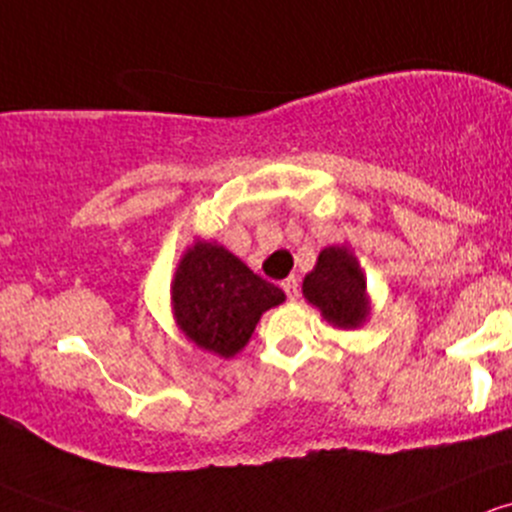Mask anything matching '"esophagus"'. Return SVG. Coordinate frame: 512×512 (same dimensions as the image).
I'll list each match as a JSON object with an SVG mask.
<instances>
[{
  "mask_svg": "<svg viewBox=\"0 0 512 512\" xmlns=\"http://www.w3.org/2000/svg\"><path fill=\"white\" fill-rule=\"evenodd\" d=\"M281 288L286 291L288 300H298L300 298V288H298V281H295V278H286V281L281 283Z\"/></svg>",
  "mask_w": 512,
  "mask_h": 512,
  "instance_id": "esophagus-1",
  "label": "esophagus"
}]
</instances>
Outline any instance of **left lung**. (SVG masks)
Segmentation results:
<instances>
[{
  "instance_id": "8db88e82",
  "label": "left lung",
  "mask_w": 512,
  "mask_h": 512,
  "mask_svg": "<svg viewBox=\"0 0 512 512\" xmlns=\"http://www.w3.org/2000/svg\"><path fill=\"white\" fill-rule=\"evenodd\" d=\"M367 281L347 249L330 246L320 251L318 263L305 276L303 295L323 310L325 320L337 328H357L370 313L365 295Z\"/></svg>"
}]
</instances>
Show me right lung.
<instances>
[{
  "mask_svg": "<svg viewBox=\"0 0 512 512\" xmlns=\"http://www.w3.org/2000/svg\"><path fill=\"white\" fill-rule=\"evenodd\" d=\"M286 295L217 244L189 249L172 283L179 328L202 350L231 357L249 342L258 318Z\"/></svg>",
  "mask_w": 512,
  "mask_h": 512,
  "instance_id": "add662e5",
  "label": "right lung"
}]
</instances>
